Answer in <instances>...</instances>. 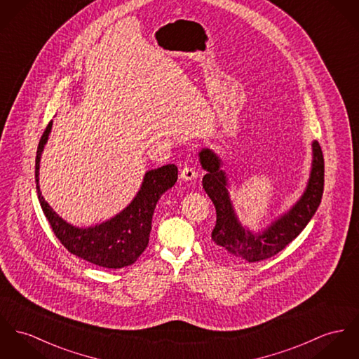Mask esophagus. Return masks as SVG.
<instances>
[{
  "label": "esophagus",
  "instance_id": "esophagus-1",
  "mask_svg": "<svg viewBox=\"0 0 359 359\" xmlns=\"http://www.w3.org/2000/svg\"><path fill=\"white\" fill-rule=\"evenodd\" d=\"M196 170H195V168L190 165L183 166V169H182V172H180V177L183 179V180H186V182H191L194 179H196Z\"/></svg>",
  "mask_w": 359,
  "mask_h": 359
}]
</instances>
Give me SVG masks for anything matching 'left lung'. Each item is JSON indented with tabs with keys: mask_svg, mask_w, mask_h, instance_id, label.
<instances>
[{
	"mask_svg": "<svg viewBox=\"0 0 359 359\" xmlns=\"http://www.w3.org/2000/svg\"><path fill=\"white\" fill-rule=\"evenodd\" d=\"M311 172L302 196L283 216L259 233H252L238 219L228 193V179L221 169L220 157L210 149L199 151L206 170L202 184L216 208L217 220L212 231L215 246L226 258L257 262L277 254L291 243L317 212L324 193V156L317 140L313 142Z\"/></svg>",
	"mask_w": 359,
	"mask_h": 359,
	"instance_id": "1",
	"label": "left lung"
}]
</instances>
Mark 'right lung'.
<instances>
[{
  "instance_id": "add662e5",
  "label": "right lung",
  "mask_w": 359,
  "mask_h": 359,
  "mask_svg": "<svg viewBox=\"0 0 359 359\" xmlns=\"http://www.w3.org/2000/svg\"><path fill=\"white\" fill-rule=\"evenodd\" d=\"M50 121L42 134L35 158V183L38 199L57 239L74 255L94 265L120 269L133 265L149 245L151 219L161 195L177 180L173 164L147 170L133 202L111 220L88 228H79L62 220L49 206L39 190V163L52 131Z\"/></svg>"
}]
</instances>
